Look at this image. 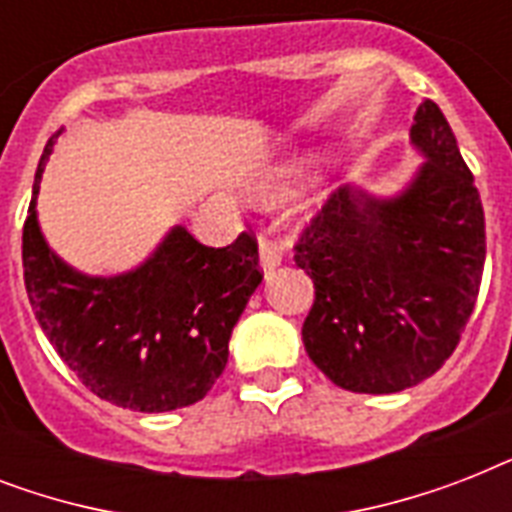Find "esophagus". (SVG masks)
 I'll use <instances>...</instances> for the list:
<instances>
[{
  "label": "esophagus",
  "instance_id": "esophagus-1",
  "mask_svg": "<svg viewBox=\"0 0 512 512\" xmlns=\"http://www.w3.org/2000/svg\"><path fill=\"white\" fill-rule=\"evenodd\" d=\"M281 257H284V252H281L279 241L271 239L268 233H260V268L271 273L281 263Z\"/></svg>",
  "mask_w": 512,
  "mask_h": 512
}]
</instances>
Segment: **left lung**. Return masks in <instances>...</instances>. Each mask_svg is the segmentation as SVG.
<instances>
[{"label":"left lung","mask_w":512,"mask_h":512,"mask_svg":"<svg viewBox=\"0 0 512 512\" xmlns=\"http://www.w3.org/2000/svg\"><path fill=\"white\" fill-rule=\"evenodd\" d=\"M412 140L428 156L412 188L390 201L337 188L295 244L313 279L305 350L353 393H398L436 374L484 276L481 196L433 100L417 106Z\"/></svg>","instance_id":"left-lung-1"}]
</instances>
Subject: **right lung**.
Listing matches in <instances>:
<instances>
[{
    "mask_svg": "<svg viewBox=\"0 0 512 512\" xmlns=\"http://www.w3.org/2000/svg\"><path fill=\"white\" fill-rule=\"evenodd\" d=\"M34 196L23 223V281L39 327L84 388L132 412H172L207 396L228 364V340L263 281L249 231L228 247H207L185 228L164 239L138 271L90 279L44 244Z\"/></svg>",
    "mask_w": 512,
    "mask_h": 512,
    "instance_id": "1",
    "label": "right lung"
}]
</instances>
